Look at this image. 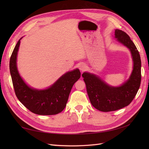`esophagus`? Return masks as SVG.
<instances>
[{
	"label": "esophagus",
	"mask_w": 149,
	"mask_h": 149,
	"mask_svg": "<svg viewBox=\"0 0 149 149\" xmlns=\"http://www.w3.org/2000/svg\"><path fill=\"white\" fill-rule=\"evenodd\" d=\"M79 70H81V71H84V70H85V68H86V66L84 65V64H81V65H79Z\"/></svg>",
	"instance_id": "esophagus-1"
}]
</instances>
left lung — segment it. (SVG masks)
Listing matches in <instances>:
<instances>
[{"label":"left lung","instance_id":"8db88e82","mask_svg":"<svg viewBox=\"0 0 149 149\" xmlns=\"http://www.w3.org/2000/svg\"><path fill=\"white\" fill-rule=\"evenodd\" d=\"M115 38L131 52L134 66L127 81L120 86L112 87L95 74L87 72L82 74L90 102L102 112L114 111L128 106L136 96L141 82V60L136 45L124 31L116 29Z\"/></svg>","mask_w":149,"mask_h":149}]
</instances>
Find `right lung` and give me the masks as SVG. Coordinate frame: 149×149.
Masks as SVG:
<instances>
[{"mask_svg":"<svg viewBox=\"0 0 149 149\" xmlns=\"http://www.w3.org/2000/svg\"><path fill=\"white\" fill-rule=\"evenodd\" d=\"M21 39L16 44L10 59V72L16 96L34 114L48 116L60 113L65 109L73 84L81 77L79 70L67 72L47 89L38 90L29 87L20 77L17 67Z\"/></svg>","mask_w":149,"mask_h":149,"instance_id":"1","label":"right lung"}]
</instances>
